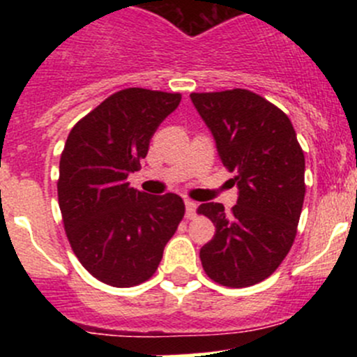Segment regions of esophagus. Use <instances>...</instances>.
<instances>
[{"label":"esophagus","instance_id":"1","mask_svg":"<svg viewBox=\"0 0 357 357\" xmlns=\"http://www.w3.org/2000/svg\"><path fill=\"white\" fill-rule=\"evenodd\" d=\"M186 205V219H193L197 215V204L192 200H185Z\"/></svg>","mask_w":357,"mask_h":357}]
</instances>
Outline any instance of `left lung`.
I'll return each mask as SVG.
<instances>
[{
  "label": "left lung",
  "mask_w": 357,
  "mask_h": 357,
  "mask_svg": "<svg viewBox=\"0 0 357 357\" xmlns=\"http://www.w3.org/2000/svg\"><path fill=\"white\" fill-rule=\"evenodd\" d=\"M190 98L238 188L229 214L215 202L199 207L215 225L214 238L200 248L202 266L219 285H255L276 271L294 243L305 193L304 152L290 119L248 89Z\"/></svg>",
  "instance_id": "obj_1"
}]
</instances>
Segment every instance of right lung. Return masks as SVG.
Masks as SVG:
<instances>
[{
    "label": "right lung",
    "instance_id": "1",
    "mask_svg": "<svg viewBox=\"0 0 357 357\" xmlns=\"http://www.w3.org/2000/svg\"><path fill=\"white\" fill-rule=\"evenodd\" d=\"M179 102L178 93L122 89L81 119L63 146L59 204L67 238L79 262L107 285L149 280L185 215L176 193L149 195L128 183Z\"/></svg>",
    "mask_w": 357,
    "mask_h": 357
}]
</instances>
